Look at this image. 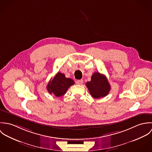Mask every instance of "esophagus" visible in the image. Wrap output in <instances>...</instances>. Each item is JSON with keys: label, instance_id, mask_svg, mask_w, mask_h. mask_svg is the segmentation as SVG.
Here are the masks:
<instances>
[{"label": "esophagus", "instance_id": "esophagus-1", "mask_svg": "<svg viewBox=\"0 0 152 152\" xmlns=\"http://www.w3.org/2000/svg\"><path fill=\"white\" fill-rule=\"evenodd\" d=\"M76 83L77 84H78V85H81L83 83V81L82 80H77L76 81Z\"/></svg>", "mask_w": 152, "mask_h": 152}]
</instances>
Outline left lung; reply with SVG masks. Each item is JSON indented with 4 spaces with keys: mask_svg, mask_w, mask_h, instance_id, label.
Segmentation results:
<instances>
[{
    "mask_svg": "<svg viewBox=\"0 0 152 152\" xmlns=\"http://www.w3.org/2000/svg\"><path fill=\"white\" fill-rule=\"evenodd\" d=\"M86 86L91 96L95 99L105 97L110 90V86L106 76L98 72L92 74L91 81L87 82Z\"/></svg>",
    "mask_w": 152,
    "mask_h": 152,
    "instance_id": "obj_1",
    "label": "left lung"
}]
</instances>
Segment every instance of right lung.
I'll return each instance as SVG.
<instances>
[{
    "label": "right lung",
    "instance_id": "right-lung-1",
    "mask_svg": "<svg viewBox=\"0 0 152 152\" xmlns=\"http://www.w3.org/2000/svg\"><path fill=\"white\" fill-rule=\"evenodd\" d=\"M74 83L72 79L66 78L64 74L58 72L48 83L47 89L50 94L60 97L64 95L68 88L74 85Z\"/></svg>",
    "mask_w": 152,
    "mask_h": 152
}]
</instances>
